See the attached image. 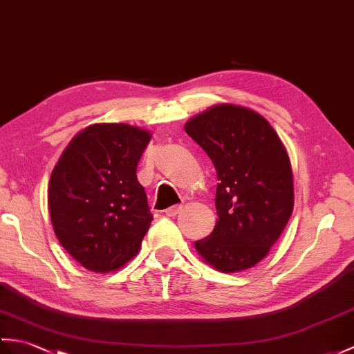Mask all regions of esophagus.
Here are the masks:
<instances>
[{
    "instance_id": "obj_1",
    "label": "esophagus",
    "mask_w": 354,
    "mask_h": 354,
    "mask_svg": "<svg viewBox=\"0 0 354 354\" xmlns=\"http://www.w3.org/2000/svg\"><path fill=\"white\" fill-rule=\"evenodd\" d=\"M180 211H183V205H175V207H171V208L166 209V216H169V217H175V216H178V214H179Z\"/></svg>"
}]
</instances>
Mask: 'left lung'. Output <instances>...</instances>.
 Wrapping results in <instances>:
<instances>
[{
  "instance_id": "left-lung-1",
  "label": "left lung",
  "mask_w": 354,
  "mask_h": 354,
  "mask_svg": "<svg viewBox=\"0 0 354 354\" xmlns=\"http://www.w3.org/2000/svg\"><path fill=\"white\" fill-rule=\"evenodd\" d=\"M184 129L207 152L218 180V220L194 248L223 273L252 268L267 257L292 212V170L285 146L267 119L232 104L211 106Z\"/></svg>"
}]
</instances>
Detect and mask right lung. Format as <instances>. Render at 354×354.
<instances>
[{"label":"right lung","mask_w":354,"mask_h":354,"mask_svg":"<svg viewBox=\"0 0 354 354\" xmlns=\"http://www.w3.org/2000/svg\"><path fill=\"white\" fill-rule=\"evenodd\" d=\"M125 123H95L72 138L51 174L48 207L55 236L95 273L133 259L153 216L137 164L151 140Z\"/></svg>","instance_id":"obj_1"}]
</instances>
